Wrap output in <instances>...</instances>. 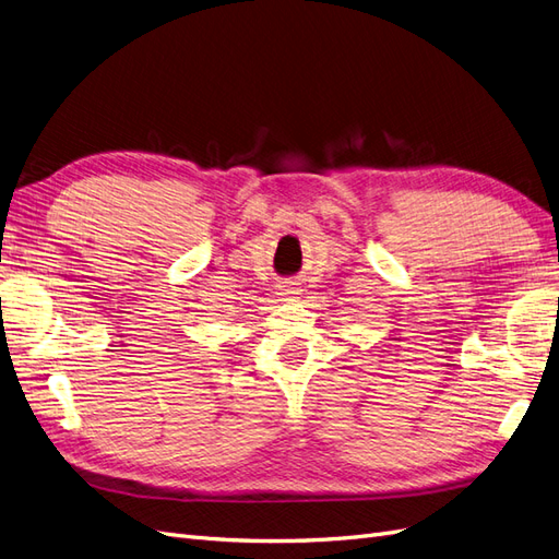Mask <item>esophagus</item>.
<instances>
[{"mask_svg":"<svg viewBox=\"0 0 559 559\" xmlns=\"http://www.w3.org/2000/svg\"><path fill=\"white\" fill-rule=\"evenodd\" d=\"M284 294H286V296H292V294H298V292L294 289V286H286V289H284Z\"/></svg>","mask_w":559,"mask_h":559,"instance_id":"obj_1","label":"esophagus"}]
</instances>
